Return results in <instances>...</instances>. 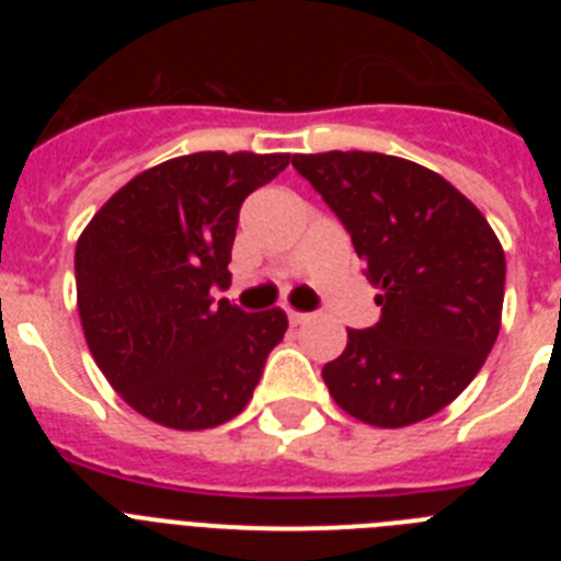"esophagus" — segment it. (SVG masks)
I'll return each mask as SVG.
<instances>
[{
    "mask_svg": "<svg viewBox=\"0 0 561 561\" xmlns=\"http://www.w3.org/2000/svg\"><path fill=\"white\" fill-rule=\"evenodd\" d=\"M286 314H289V323L291 325L306 323V320H309V317H311V314H306V311H295V309H289V311H286Z\"/></svg>",
    "mask_w": 561,
    "mask_h": 561,
    "instance_id": "obj_1",
    "label": "esophagus"
}]
</instances>
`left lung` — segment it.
<instances>
[{
	"mask_svg": "<svg viewBox=\"0 0 561 561\" xmlns=\"http://www.w3.org/2000/svg\"><path fill=\"white\" fill-rule=\"evenodd\" d=\"M351 232L379 289V323L348 329L323 368L342 410L374 427H408L444 410L483 368L500 334L505 255L483 213L419 162L376 151L295 153Z\"/></svg>",
	"mask_w": 561,
	"mask_h": 561,
	"instance_id": "8db88e82",
	"label": "left lung"
}]
</instances>
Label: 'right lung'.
Wrapping results in <instances>:
<instances>
[{"label": "right lung", "mask_w": 561, "mask_h": 561, "mask_svg": "<svg viewBox=\"0 0 561 561\" xmlns=\"http://www.w3.org/2000/svg\"><path fill=\"white\" fill-rule=\"evenodd\" d=\"M291 153L199 151L137 173L76 247L78 314L128 408L171 430L219 427L250 404L284 309L213 304L230 286L238 210Z\"/></svg>", "instance_id": "right-lung-1"}]
</instances>
